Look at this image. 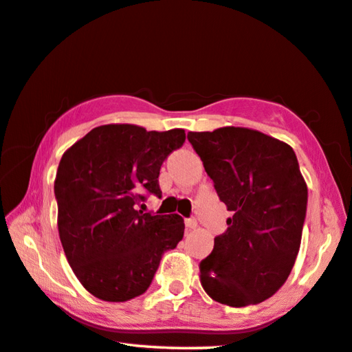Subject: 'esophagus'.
Segmentation results:
<instances>
[{
  "mask_svg": "<svg viewBox=\"0 0 352 352\" xmlns=\"http://www.w3.org/2000/svg\"><path fill=\"white\" fill-rule=\"evenodd\" d=\"M185 226H186L188 230H194V228L197 227V221L194 219V217H191V219H186L185 221Z\"/></svg>",
  "mask_w": 352,
  "mask_h": 352,
  "instance_id": "34e87169",
  "label": "esophagus"
}]
</instances>
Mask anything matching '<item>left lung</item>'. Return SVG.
I'll return each mask as SVG.
<instances>
[{
	"mask_svg": "<svg viewBox=\"0 0 352 352\" xmlns=\"http://www.w3.org/2000/svg\"><path fill=\"white\" fill-rule=\"evenodd\" d=\"M217 196L233 216L200 261L211 299L246 307L271 298L293 270L307 211V185L288 144L256 130L189 131Z\"/></svg>",
	"mask_w": 352,
	"mask_h": 352,
	"instance_id": "1",
	"label": "left lung"
}]
</instances>
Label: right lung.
<instances>
[{
	"mask_svg": "<svg viewBox=\"0 0 352 352\" xmlns=\"http://www.w3.org/2000/svg\"><path fill=\"white\" fill-rule=\"evenodd\" d=\"M185 139L180 128L102 125L60 158L54 180L59 238L78 280L96 298L125 302L146 293L161 256L182 241V216H153L136 205L146 192L161 197V164Z\"/></svg>",
	"mask_w": 352,
	"mask_h": 352,
	"instance_id": "obj_1",
	"label": "right lung"
}]
</instances>
